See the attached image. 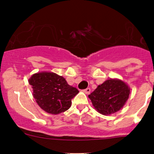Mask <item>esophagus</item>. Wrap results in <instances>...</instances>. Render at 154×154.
<instances>
[{
    "mask_svg": "<svg viewBox=\"0 0 154 154\" xmlns=\"http://www.w3.org/2000/svg\"><path fill=\"white\" fill-rule=\"evenodd\" d=\"M90 91H91V89H90V88H87L86 89L83 90V92L86 93V94H88L90 93Z\"/></svg>",
    "mask_w": 154,
    "mask_h": 154,
    "instance_id": "1",
    "label": "esophagus"
}]
</instances>
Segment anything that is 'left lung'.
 Returning <instances> with one entry per match:
<instances>
[{"instance_id":"1","label":"left lung","mask_w":154,"mask_h":154,"mask_svg":"<svg viewBox=\"0 0 154 154\" xmlns=\"http://www.w3.org/2000/svg\"><path fill=\"white\" fill-rule=\"evenodd\" d=\"M130 88L122 80L109 79L88 95L93 106L102 115H111L125 106Z\"/></svg>"}]
</instances>
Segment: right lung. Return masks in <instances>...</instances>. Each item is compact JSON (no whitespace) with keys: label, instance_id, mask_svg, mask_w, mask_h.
<instances>
[{"label":"right lung","instance_id":"obj_1","mask_svg":"<svg viewBox=\"0 0 154 154\" xmlns=\"http://www.w3.org/2000/svg\"><path fill=\"white\" fill-rule=\"evenodd\" d=\"M32 95L38 105L46 112L57 115L71 106V99L78 94L75 87L68 84L66 79L53 72H38L29 79Z\"/></svg>","mask_w":154,"mask_h":154}]
</instances>
